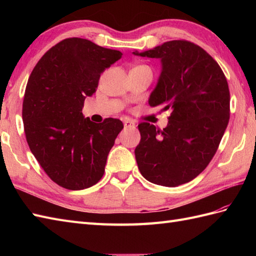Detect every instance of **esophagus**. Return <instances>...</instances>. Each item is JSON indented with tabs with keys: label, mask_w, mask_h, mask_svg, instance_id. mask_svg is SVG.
I'll use <instances>...</instances> for the list:
<instances>
[{
	"label": "esophagus",
	"mask_w": 256,
	"mask_h": 256,
	"mask_svg": "<svg viewBox=\"0 0 256 256\" xmlns=\"http://www.w3.org/2000/svg\"><path fill=\"white\" fill-rule=\"evenodd\" d=\"M123 123H124V128H131L135 126V123L133 121H130V120H125Z\"/></svg>",
	"instance_id": "obj_1"
}]
</instances>
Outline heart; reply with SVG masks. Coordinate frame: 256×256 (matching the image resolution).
Wrapping results in <instances>:
<instances>
[{"label":"heart","instance_id":"1","mask_svg":"<svg viewBox=\"0 0 256 256\" xmlns=\"http://www.w3.org/2000/svg\"><path fill=\"white\" fill-rule=\"evenodd\" d=\"M145 67H146V66H145Z\"/></svg>","mask_w":256,"mask_h":256}]
</instances>
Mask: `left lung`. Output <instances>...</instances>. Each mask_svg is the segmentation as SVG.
Wrapping results in <instances>:
<instances>
[{"label": "left lung", "instance_id": "left-lung-1", "mask_svg": "<svg viewBox=\"0 0 256 256\" xmlns=\"http://www.w3.org/2000/svg\"><path fill=\"white\" fill-rule=\"evenodd\" d=\"M133 54L162 60L160 77L148 103L170 111L165 128L138 124V170L148 182L160 186L189 182L214 158L229 123L226 76L204 48L189 40H170Z\"/></svg>", "mask_w": 256, "mask_h": 256}]
</instances>
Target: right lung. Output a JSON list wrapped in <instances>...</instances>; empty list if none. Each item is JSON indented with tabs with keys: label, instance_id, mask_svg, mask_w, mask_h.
Here are the masks:
<instances>
[{
	"label": "right lung",
	"instance_id": "right-lung-1",
	"mask_svg": "<svg viewBox=\"0 0 256 256\" xmlns=\"http://www.w3.org/2000/svg\"><path fill=\"white\" fill-rule=\"evenodd\" d=\"M121 56L84 38H66L44 54L30 76L22 110L26 140L47 176L62 188H89L104 174L123 123L113 118L91 122L82 106L101 74Z\"/></svg>",
	"mask_w": 256,
	"mask_h": 256
}]
</instances>
